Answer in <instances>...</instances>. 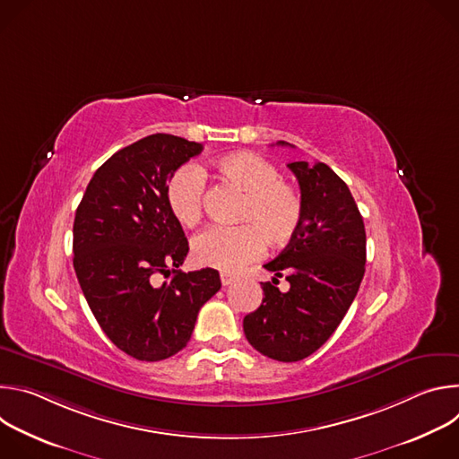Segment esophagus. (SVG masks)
<instances>
[{"mask_svg": "<svg viewBox=\"0 0 459 459\" xmlns=\"http://www.w3.org/2000/svg\"><path fill=\"white\" fill-rule=\"evenodd\" d=\"M232 281H234V276H230V274H225V273L221 274V285H223V287L230 285Z\"/></svg>", "mask_w": 459, "mask_h": 459, "instance_id": "esophagus-1", "label": "esophagus"}]
</instances>
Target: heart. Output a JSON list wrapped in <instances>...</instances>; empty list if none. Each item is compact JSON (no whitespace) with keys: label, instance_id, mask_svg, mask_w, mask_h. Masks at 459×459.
Masks as SVG:
<instances>
[{"label":"heart","instance_id":"b5f03b06","mask_svg":"<svg viewBox=\"0 0 459 459\" xmlns=\"http://www.w3.org/2000/svg\"><path fill=\"white\" fill-rule=\"evenodd\" d=\"M216 174L245 194L238 227H209L194 238V259L204 267L236 273L271 247L287 245L303 216L299 190L280 178L278 167L255 152L239 151L214 163ZM205 179L194 165L179 167L169 179L167 205L183 227H192L204 214Z\"/></svg>","mask_w":459,"mask_h":459}]
</instances>
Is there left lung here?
Instances as JSON below:
<instances>
[{"instance_id":"left-lung-1","label":"left lung","mask_w":459,"mask_h":459,"mask_svg":"<svg viewBox=\"0 0 459 459\" xmlns=\"http://www.w3.org/2000/svg\"><path fill=\"white\" fill-rule=\"evenodd\" d=\"M287 167L301 190V225L264 265L274 278L261 283L264 301L245 316L243 331L257 352L290 363L316 352L345 317L365 274L367 236L347 183L329 165ZM281 275L291 283L287 293L275 287Z\"/></svg>"}]
</instances>
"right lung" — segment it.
Returning a JSON list of instances; mask_svg holds the SVG:
<instances>
[{"instance_id": "add662e5", "label": "right lung", "mask_w": 459, "mask_h": 459, "mask_svg": "<svg viewBox=\"0 0 459 459\" xmlns=\"http://www.w3.org/2000/svg\"><path fill=\"white\" fill-rule=\"evenodd\" d=\"M202 143L152 134L112 154L92 176L74 218V271L107 338L140 361H161L190 340L220 273L178 271L188 252L165 190ZM173 278L163 286L155 276Z\"/></svg>"}]
</instances>
